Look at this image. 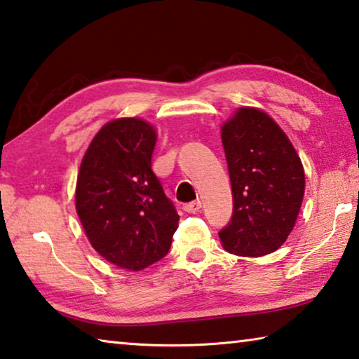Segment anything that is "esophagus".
<instances>
[{
  "instance_id": "34e87169",
  "label": "esophagus",
  "mask_w": 359,
  "mask_h": 359,
  "mask_svg": "<svg viewBox=\"0 0 359 359\" xmlns=\"http://www.w3.org/2000/svg\"><path fill=\"white\" fill-rule=\"evenodd\" d=\"M201 205H203L201 201H199V199H198V201H193V203L185 204L184 205V210L188 212V214H196V212L201 210Z\"/></svg>"
}]
</instances>
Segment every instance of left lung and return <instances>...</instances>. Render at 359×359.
<instances>
[{"label": "left lung", "instance_id": "8db88e82", "mask_svg": "<svg viewBox=\"0 0 359 359\" xmlns=\"http://www.w3.org/2000/svg\"><path fill=\"white\" fill-rule=\"evenodd\" d=\"M233 218L220 242L239 257H264L293 231L306 190V174L293 144L269 114L239 107L222 125Z\"/></svg>", "mask_w": 359, "mask_h": 359}]
</instances>
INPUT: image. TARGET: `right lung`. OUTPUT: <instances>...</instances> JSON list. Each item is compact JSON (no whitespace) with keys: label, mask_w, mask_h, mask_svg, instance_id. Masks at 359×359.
<instances>
[{"label":"right lung","mask_w":359,"mask_h":359,"mask_svg":"<svg viewBox=\"0 0 359 359\" xmlns=\"http://www.w3.org/2000/svg\"><path fill=\"white\" fill-rule=\"evenodd\" d=\"M156 130L121 117L96 133L82 158L76 210L90 244L109 263L142 271L169 252L179 215L151 171Z\"/></svg>","instance_id":"add662e5"}]
</instances>
